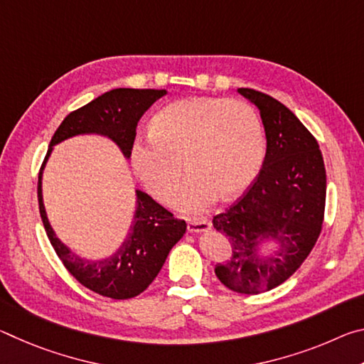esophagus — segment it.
I'll list each match as a JSON object with an SVG mask.
<instances>
[{
  "label": "esophagus",
  "mask_w": 364,
  "mask_h": 364,
  "mask_svg": "<svg viewBox=\"0 0 364 364\" xmlns=\"http://www.w3.org/2000/svg\"><path fill=\"white\" fill-rule=\"evenodd\" d=\"M210 228H212V225L207 218L194 220V221H189V223H188V231L189 232H204V231L210 230Z\"/></svg>",
  "instance_id": "obj_1"
}]
</instances>
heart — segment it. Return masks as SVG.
Here are the masks:
<instances>
[{
	"label": "heart",
	"instance_id": "obj_1",
	"mask_svg": "<svg viewBox=\"0 0 364 364\" xmlns=\"http://www.w3.org/2000/svg\"><path fill=\"white\" fill-rule=\"evenodd\" d=\"M267 141L254 106L226 97H188L152 117L151 136L130 147L134 175L159 202H170L184 168L189 181L176 199L186 215H197L221 196L237 197L260 171ZM185 167H182V164Z\"/></svg>",
	"mask_w": 364,
	"mask_h": 364
}]
</instances>
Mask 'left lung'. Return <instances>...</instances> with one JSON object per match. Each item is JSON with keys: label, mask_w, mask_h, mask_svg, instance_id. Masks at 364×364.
Wrapping results in <instances>:
<instances>
[{"label": "left lung", "mask_w": 364, "mask_h": 364, "mask_svg": "<svg viewBox=\"0 0 364 364\" xmlns=\"http://www.w3.org/2000/svg\"><path fill=\"white\" fill-rule=\"evenodd\" d=\"M237 93L260 110L267 154L250 188L213 217V228L232 249L215 274L231 291L252 295L291 278L315 247L324 220L326 168L318 141L292 110L260 91L239 88ZM264 240L280 249L260 256Z\"/></svg>", "instance_id": "8db88e82"}]
</instances>
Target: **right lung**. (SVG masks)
Wrapping results in <instances>:
<instances>
[{"mask_svg": "<svg viewBox=\"0 0 364 364\" xmlns=\"http://www.w3.org/2000/svg\"><path fill=\"white\" fill-rule=\"evenodd\" d=\"M165 95V90L117 88L73 110L63 120L51 138L41 170L51 156L53 146L77 134L95 133L107 136L128 159L136 136L139 119ZM38 205L49 242L69 273L90 291L115 300L132 299L144 292L162 269L171 247L186 232L184 220H176L173 213L157 204L151 196L136 191L133 225L119 250L102 260H86L72 254V250L59 241L49 225L43 205L41 171L38 175Z\"/></svg>", "mask_w": 364, "mask_h": 364, "instance_id": "right-lung-1", "label": "right lung"}]
</instances>
